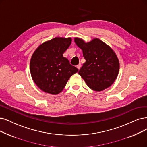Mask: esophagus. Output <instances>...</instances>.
Wrapping results in <instances>:
<instances>
[{
	"label": "esophagus",
	"instance_id": "34e87169",
	"mask_svg": "<svg viewBox=\"0 0 147 147\" xmlns=\"http://www.w3.org/2000/svg\"><path fill=\"white\" fill-rule=\"evenodd\" d=\"M81 64H78V65L77 66V69H78V70H80V68H81Z\"/></svg>",
	"mask_w": 147,
	"mask_h": 147
}]
</instances>
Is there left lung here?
Masks as SVG:
<instances>
[{
	"instance_id": "left-lung-1",
	"label": "left lung",
	"mask_w": 147,
	"mask_h": 147,
	"mask_svg": "<svg viewBox=\"0 0 147 147\" xmlns=\"http://www.w3.org/2000/svg\"><path fill=\"white\" fill-rule=\"evenodd\" d=\"M75 43L83 51L86 62L78 74L87 86L95 91H102L112 84L119 70V62L110 46L98 38L85 43L79 38Z\"/></svg>"
}]
</instances>
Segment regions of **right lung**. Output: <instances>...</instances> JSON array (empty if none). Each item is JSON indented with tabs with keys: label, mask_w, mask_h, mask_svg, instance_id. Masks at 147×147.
Masks as SVG:
<instances>
[{
	"label": "right lung",
	"mask_w": 147,
	"mask_h": 147,
	"mask_svg": "<svg viewBox=\"0 0 147 147\" xmlns=\"http://www.w3.org/2000/svg\"><path fill=\"white\" fill-rule=\"evenodd\" d=\"M71 38L55 37L40 45L30 61L32 78L41 90L52 95L60 93L78 69L63 54L71 44Z\"/></svg>",
	"instance_id": "obj_1"
}]
</instances>
